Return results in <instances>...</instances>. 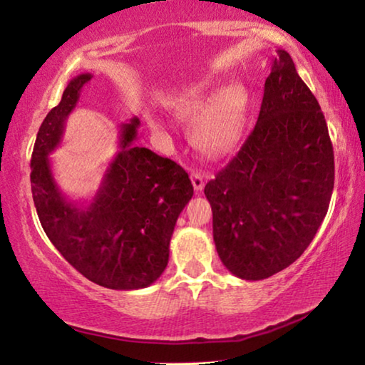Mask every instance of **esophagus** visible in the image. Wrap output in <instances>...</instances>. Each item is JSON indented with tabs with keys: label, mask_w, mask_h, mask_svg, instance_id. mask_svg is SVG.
Segmentation results:
<instances>
[{
	"label": "esophagus",
	"mask_w": 365,
	"mask_h": 365,
	"mask_svg": "<svg viewBox=\"0 0 365 365\" xmlns=\"http://www.w3.org/2000/svg\"><path fill=\"white\" fill-rule=\"evenodd\" d=\"M192 183H193L195 192L201 193V190H203V187H205L203 175H201V173H198V172H193V173H192Z\"/></svg>",
	"instance_id": "obj_1"
}]
</instances>
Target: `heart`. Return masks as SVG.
Segmentation results:
<instances>
[{
  "instance_id": "heart-1",
  "label": "heart",
  "mask_w": 365,
  "mask_h": 365,
  "mask_svg": "<svg viewBox=\"0 0 365 365\" xmlns=\"http://www.w3.org/2000/svg\"><path fill=\"white\" fill-rule=\"evenodd\" d=\"M170 111L183 123H193L190 139L201 154L220 157L230 152L241 139L246 124L249 93L242 83H231L216 93L213 81H198L170 101ZM154 129L162 123L149 118Z\"/></svg>"
}]
</instances>
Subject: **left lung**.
<instances>
[{
  "label": "left lung",
  "mask_w": 365,
  "mask_h": 365,
  "mask_svg": "<svg viewBox=\"0 0 365 365\" xmlns=\"http://www.w3.org/2000/svg\"><path fill=\"white\" fill-rule=\"evenodd\" d=\"M333 187L324 114L292 57L279 48L252 133L205 187L221 262L244 280L287 269L322 226Z\"/></svg>",
  "instance_id": "obj_1"
}]
</instances>
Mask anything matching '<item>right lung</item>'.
Listing matches in <instances>:
<instances>
[{
  "mask_svg": "<svg viewBox=\"0 0 365 365\" xmlns=\"http://www.w3.org/2000/svg\"><path fill=\"white\" fill-rule=\"evenodd\" d=\"M93 75L70 80L62 100L37 133L31 188L47 237L81 275L111 290H138L159 279L168 262L173 227L193 197L188 173L170 159L134 145L139 119L121 126L119 152L90 205L70 201L53 178L48 154Z\"/></svg>",
  "mask_w": 365,
  "mask_h": 365,
  "instance_id": "add662e5",
  "label": "right lung"
}]
</instances>
